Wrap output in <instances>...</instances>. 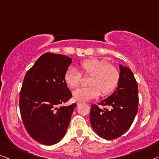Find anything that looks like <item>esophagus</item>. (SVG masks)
<instances>
[{
    "mask_svg": "<svg viewBox=\"0 0 159 159\" xmlns=\"http://www.w3.org/2000/svg\"><path fill=\"white\" fill-rule=\"evenodd\" d=\"M82 104L81 102H77V105H78V106H79V105H80V104Z\"/></svg>",
    "mask_w": 159,
    "mask_h": 159,
    "instance_id": "1",
    "label": "esophagus"
}]
</instances>
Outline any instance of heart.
Masks as SVG:
<instances>
[{
    "label": "heart",
    "instance_id": "b5f03b06",
    "mask_svg": "<svg viewBox=\"0 0 159 159\" xmlns=\"http://www.w3.org/2000/svg\"><path fill=\"white\" fill-rule=\"evenodd\" d=\"M80 68L85 74L91 75L89 80L90 86H80L73 91V98L79 102H86L99 97L100 93L106 95L117 86L120 73L117 67L104 60L90 58L83 60ZM65 80L70 87L79 84L81 74L75 67L70 66L65 73Z\"/></svg>",
    "mask_w": 159,
    "mask_h": 159
}]
</instances>
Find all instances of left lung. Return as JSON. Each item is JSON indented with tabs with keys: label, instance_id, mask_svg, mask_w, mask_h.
Here are the masks:
<instances>
[{
	"label": "left lung",
	"instance_id": "1",
	"mask_svg": "<svg viewBox=\"0 0 159 159\" xmlns=\"http://www.w3.org/2000/svg\"><path fill=\"white\" fill-rule=\"evenodd\" d=\"M120 78L117 89L99 104L109 109L91 106L90 122L99 137L113 140L128 130L133 124L138 107V87L134 75L128 67L119 65Z\"/></svg>",
	"mask_w": 159,
	"mask_h": 159
}]
</instances>
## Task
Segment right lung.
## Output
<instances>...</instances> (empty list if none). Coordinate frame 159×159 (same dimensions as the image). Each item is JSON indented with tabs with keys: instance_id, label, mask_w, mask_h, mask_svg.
<instances>
[{
	"instance_id": "right-lung-1",
	"label": "right lung",
	"mask_w": 159,
	"mask_h": 159,
	"mask_svg": "<svg viewBox=\"0 0 159 159\" xmlns=\"http://www.w3.org/2000/svg\"><path fill=\"white\" fill-rule=\"evenodd\" d=\"M72 58L47 52L26 73L19 109L26 131L36 141L50 146L64 137L76 104L62 106L72 97L65 73Z\"/></svg>"
}]
</instances>
